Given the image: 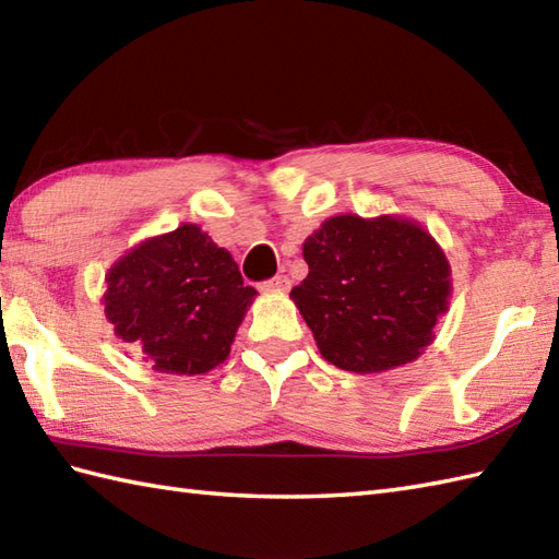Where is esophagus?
I'll return each instance as SVG.
<instances>
[{
    "label": "esophagus",
    "instance_id": "obj_1",
    "mask_svg": "<svg viewBox=\"0 0 559 559\" xmlns=\"http://www.w3.org/2000/svg\"><path fill=\"white\" fill-rule=\"evenodd\" d=\"M261 290H264V293H288L290 290V278L288 276H273L271 281L261 283Z\"/></svg>",
    "mask_w": 559,
    "mask_h": 559
}]
</instances>
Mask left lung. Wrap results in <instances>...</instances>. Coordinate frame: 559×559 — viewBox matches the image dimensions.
I'll return each mask as SVG.
<instances>
[{"label": "left lung", "mask_w": 559, "mask_h": 559, "mask_svg": "<svg viewBox=\"0 0 559 559\" xmlns=\"http://www.w3.org/2000/svg\"><path fill=\"white\" fill-rule=\"evenodd\" d=\"M307 278L290 290L322 358L372 374L418 360L451 298L444 249L401 216L326 218L307 237Z\"/></svg>", "instance_id": "left-lung-1"}]
</instances>
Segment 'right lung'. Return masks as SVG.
I'll return each mask as SVG.
<instances>
[{"instance_id": "1", "label": "right lung", "mask_w": 559, "mask_h": 559, "mask_svg": "<svg viewBox=\"0 0 559 559\" xmlns=\"http://www.w3.org/2000/svg\"><path fill=\"white\" fill-rule=\"evenodd\" d=\"M257 290L228 249L194 223L146 237L105 276V317L115 334L165 374H204L228 358Z\"/></svg>"}]
</instances>
